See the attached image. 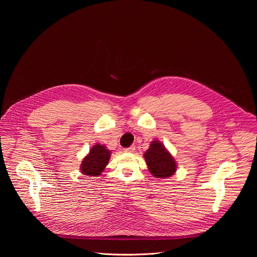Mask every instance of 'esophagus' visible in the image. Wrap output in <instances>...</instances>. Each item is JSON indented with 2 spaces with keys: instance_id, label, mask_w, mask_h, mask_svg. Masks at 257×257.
<instances>
[{
  "instance_id": "1",
  "label": "esophagus",
  "mask_w": 257,
  "mask_h": 257,
  "mask_svg": "<svg viewBox=\"0 0 257 257\" xmlns=\"http://www.w3.org/2000/svg\"><path fill=\"white\" fill-rule=\"evenodd\" d=\"M134 151H135V145H131V146H129V148L124 149L125 153H133Z\"/></svg>"
}]
</instances>
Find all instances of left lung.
<instances>
[{"mask_svg": "<svg viewBox=\"0 0 257 257\" xmlns=\"http://www.w3.org/2000/svg\"><path fill=\"white\" fill-rule=\"evenodd\" d=\"M150 172L156 178L167 179L177 171V163L165 145L159 140H154L150 149L143 155Z\"/></svg>", "mask_w": 257, "mask_h": 257, "instance_id": "left-lung-1", "label": "left lung"}]
</instances>
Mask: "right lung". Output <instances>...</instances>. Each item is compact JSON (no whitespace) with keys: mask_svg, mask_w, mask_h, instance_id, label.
I'll return each instance as SVG.
<instances>
[{"mask_svg":"<svg viewBox=\"0 0 257 257\" xmlns=\"http://www.w3.org/2000/svg\"><path fill=\"white\" fill-rule=\"evenodd\" d=\"M109 157H111V152L107 151L104 145L98 143L94 144L81 163V173L90 177L99 176L106 167Z\"/></svg>","mask_w":257,"mask_h":257,"instance_id":"add662e5","label":"right lung"}]
</instances>
